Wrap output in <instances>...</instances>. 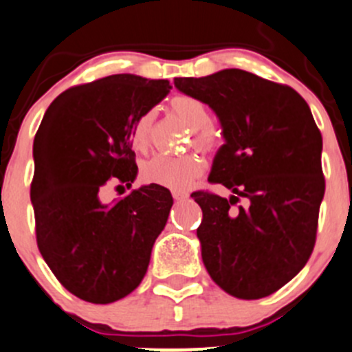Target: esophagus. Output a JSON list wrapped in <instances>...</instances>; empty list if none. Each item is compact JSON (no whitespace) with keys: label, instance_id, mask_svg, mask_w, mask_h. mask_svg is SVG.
I'll use <instances>...</instances> for the list:
<instances>
[{"label":"esophagus","instance_id":"1","mask_svg":"<svg viewBox=\"0 0 352 352\" xmlns=\"http://www.w3.org/2000/svg\"><path fill=\"white\" fill-rule=\"evenodd\" d=\"M172 196H173V199H175V201H186L187 197H189V194L184 192V190H173Z\"/></svg>","mask_w":352,"mask_h":352}]
</instances>
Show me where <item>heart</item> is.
Wrapping results in <instances>:
<instances>
[{
    "label": "heart",
    "instance_id": "b5f03b06",
    "mask_svg": "<svg viewBox=\"0 0 352 352\" xmlns=\"http://www.w3.org/2000/svg\"><path fill=\"white\" fill-rule=\"evenodd\" d=\"M172 110L190 131H194V146L199 149H211L218 141V134L210 124V111L203 101L192 96H177L172 100ZM153 113L146 111L134 122L131 131L132 148L144 151L149 142ZM203 165L194 156H163L156 155L141 165V180L146 184L187 189L201 175Z\"/></svg>",
    "mask_w": 352,
    "mask_h": 352
}]
</instances>
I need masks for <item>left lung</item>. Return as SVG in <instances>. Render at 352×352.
<instances>
[{"instance_id":"1","label":"left lung","mask_w":352,"mask_h":352,"mask_svg":"<svg viewBox=\"0 0 352 352\" xmlns=\"http://www.w3.org/2000/svg\"><path fill=\"white\" fill-rule=\"evenodd\" d=\"M173 84L206 103L223 129L208 180L234 196L190 194L203 210L204 267L234 298H267L302 270L315 248L325 179L311 110L289 85L239 68Z\"/></svg>"}]
</instances>
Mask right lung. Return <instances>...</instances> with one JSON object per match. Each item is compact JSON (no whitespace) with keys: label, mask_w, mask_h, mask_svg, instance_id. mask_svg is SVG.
Returning a JSON list of instances; mask_svg holds the SVG:
<instances>
[{"label":"right lung","mask_w":352,"mask_h":352,"mask_svg":"<svg viewBox=\"0 0 352 352\" xmlns=\"http://www.w3.org/2000/svg\"><path fill=\"white\" fill-rule=\"evenodd\" d=\"M170 89L163 78L110 75L70 87L44 113L30 184L37 248L78 299L115 302L144 278L172 194L151 184L104 203L103 190L108 182L132 186V125Z\"/></svg>","instance_id":"1"}]
</instances>
